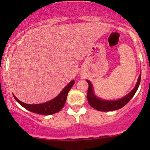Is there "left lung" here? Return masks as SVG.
Masks as SVG:
<instances>
[{"instance_id": "obj_1", "label": "left lung", "mask_w": 150, "mask_h": 150, "mask_svg": "<svg viewBox=\"0 0 150 150\" xmlns=\"http://www.w3.org/2000/svg\"><path fill=\"white\" fill-rule=\"evenodd\" d=\"M86 81L88 83L87 99L89 104L92 107L99 110V111L108 112L112 111V110H119V109L122 108V107H124L125 104L132 99V97L134 96L136 92H137L139 86L141 81V74L139 76L138 81H137V83L134 88L129 93H128L126 96H125L124 97L120 99H117V100H106V99H101V98L96 96L95 95L94 91H93V87L91 81H89L88 80H86Z\"/></svg>"}]
</instances>
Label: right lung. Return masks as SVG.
Segmentation results:
<instances>
[{
	"instance_id": "add662e5",
	"label": "right lung",
	"mask_w": 150,
	"mask_h": 150,
	"mask_svg": "<svg viewBox=\"0 0 150 150\" xmlns=\"http://www.w3.org/2000/svg\"><path fill=\"white\" fill-rule=\"evenodd\" d=\"M74 83H75V81L72 80V81H70L69 83L65 87L62 89V91L54 99L45 102V103L37 104H26L19 100L13 94V96L14 97L15 100L18 103L29 110V111L32 112L37 113V114L43 115H53L54 113L58 112L63 108L67 100L68 92L69 91V90H70V88L73 86Z\"/></svg>"
}]
</instances>
